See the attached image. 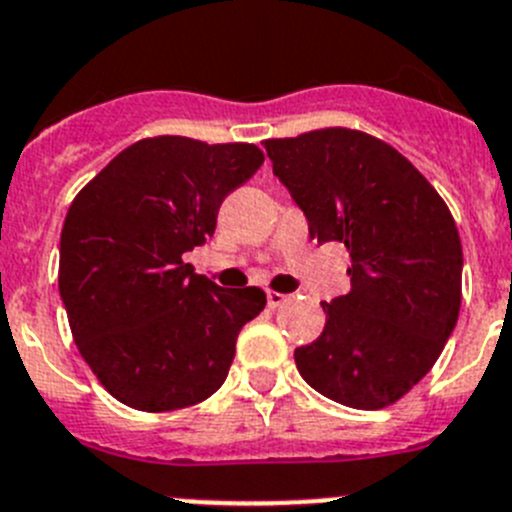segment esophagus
<instances>
[{"label":"esophagus","instance_id":"1","mask_svg":"<svg viewBox=\"0 0 512 512\" xmlns=\"http://www.w3.org/2000/svg\"><path fill=\"white\" fill-rule=\"evenodd\" d=\"M287 294H279V292H266V302H269V307L271 309H276V307H281V304L287 302Z\"/></svg>","mask_w":512,"mask_h":512}]
</instances>
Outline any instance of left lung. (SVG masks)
<instances>
[{
    "label": "left lung",
    "mask_w": 512,
    "mask_h": 512,
    "mask_svg": "<svg viewBox=\"0 0 512 512\" xmlns=\"http://www.w3.org/2000/svg\"><path fill=\"white\" fill-rule=\"evenodd\" d=\"M274 175L317 243H345L350 292L322 302L325 330L294 350L304 381L350 409H383L442 355L462 302V243L409 159L353 129L266 139Z\"/></svg>",
    "instance_id": "8db88e82"
}]
</instances>
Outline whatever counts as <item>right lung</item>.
<instances>
[{"label":"right lung","mask_w":512,"mask_h":512,"mask_svg":"<svg viewBox=\"0 0 512 512\" xmlns=\"http://www.w3.org/2000/svg\"><path fill=\"white\" fill-rule=\"evenodd\" d=\"M264 164L253 144L154 137L116 154L60 233V299L98 381L139 411H175L223 386L238 332L266 307L182 256L215 233L220 203Z\"/></svg>","instance_id":"obj_1"}]
</instances>
